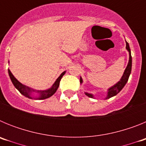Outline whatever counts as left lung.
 <instances>
[{
    "label": "left lung",
    "mask_w": 146,
    "mask_h": 146,
    "mask_svg": "<svg viewBox=\"0 0 146 146\" xmlns=\"http://www.w3.org/2000/svg\"><path fill=\"white\" fill-rule=\"evenodd\" d=\"M126 50H128L129 54V62L128 64H127V66H126V69H125L124 72H123V76L121 77L120 81H118L116 84L114 85L113 86H112L111 88H110L108 91V95H107V97L105 98V99H110V98L113 97V96H115L120 91L123 89V88L124 87L125 85L126 84V82L128 81L129 77L130 74H131V50H130L129 48V43L127 42H126ZM80 83L82 82V77H80ZM86 96H88V97L94 98V95L91 94H88V93L85 92Z\"/></svg>",
    "instance_id": "left-lung-1"
}]
</instances>
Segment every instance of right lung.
Segmentation results:
<instances>
[{"label": "right lung", "instance_id": "add662e5", "mask_svg": "<svg viewBox=\"0 0 146 146\" xmlns=\"http://www.w3.org/2000/svg\"><path fill=\"white\" fill-rule=\"evenodd\" d=\"M9 72V74L10 79H11V82H12L13 85L15 86V87L17 89L18 91H20V94H22L23 95H24L26 97L29 98V99H33V96H31V94L33 93H36L38 94V96L36 98H34L35 99H47V98L52 96L56 91L57 89L58 88L59 84H60V81L61 80L62 77L64 75V74L66 73V71L64 72L58 77L55 82H54V84L52 85V86L50 88L47 89V90H44V91H36V90H33V89L31 88L28 87V86H25V85H23L21 82H20L17 80L15 77V76L13 75L12 73L11 72V71L9 69L8 70Z\"/></svg>", "mask_w": 146, "mask_h": 146}]
</instances>
